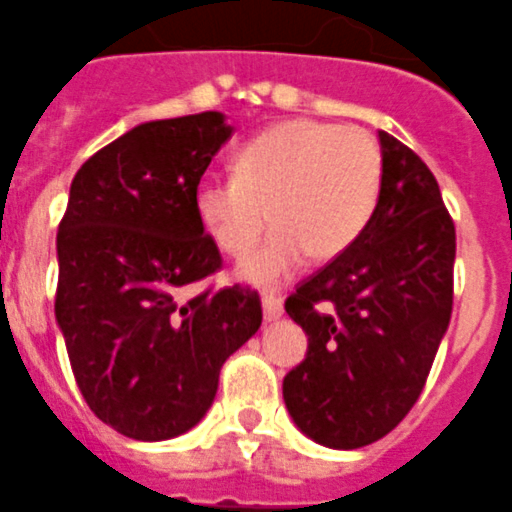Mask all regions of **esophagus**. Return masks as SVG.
Returning <instances> with one entry per match:
<instances>
[{"instance_id": "1", "label": "esophagus", "mask_w": 512, "mask_h": 512, "mask_svg": "<svg viewBox=\"0 0 512 512\" xmlns=\"http://www.w3.org/2000/svg\"><path fill=\"white\" fill-rule=\"evenodd\" d=\"M283 314V304L278 296H273V293H265L262 296V319L265 322H275V319H281Z\"/></svg>"}]
</instances>
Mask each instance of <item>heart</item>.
I'll use <instances>...</instances> for the list:
<instances>
[{"label":"heart","mask_w":512,"mask_h":512,"mask_svg":"<svg viewBox=\"0 0 512 512\" xmlns=\"http://www.w3.org/2000/svg\"><path fill=\"white\" fill-rule=\"evenodd\" d=\"M379 141L355 126L293 118L239 146L234 175H208L193 190L195 219L216 250L239 257L265 224L270 237L239 262L237 278L270 288L306 255L340 257L371 221L381 193Z\"/></svg>","instance_id":"heart-1"}]
</instances>
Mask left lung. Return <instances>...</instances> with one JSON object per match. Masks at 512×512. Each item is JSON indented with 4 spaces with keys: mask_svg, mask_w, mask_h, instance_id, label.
Returning a JSON list of instances; mask_svg holds the SVG:
<instances>
[{
    "mask_svg": "<svg viewBox=\"0 0 512 512\" xmlns=\"http://www.w3.org/2000/svg\"><path fill=\"white\" fill-rule=\"evenodd\" d=\"M384 177L371 221L340 257L288 296L309 337L286 373L296 428L327 448H361L420 397L451 322L456 229L428 164L379 131Z\"/></svg>",
    "mask_w": 512,
    "mask_h": 512,
    "instance_id": "1",
    "label": "left lung"
}]
</instances>
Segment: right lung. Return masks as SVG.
I'll list each match as a JSON object with an SVG mask.
<instances>
[{"label":"right lung","instance_id":"right-lung-1","mask_svg":"<svg viewBox=\"0 0 512 512\" xmlns=\"http://www.w3.org/2000/svg\"><path fill=\"white\" fill-rule=\"evenodd\" d=\"M231 133L216 110L141 123L71 180L56 322L84 402L133 441L195 428L224 361L260 330L250 288L188 296L221 268L193 190Z\"/></svg>","mask_w":512,"mask_h":512}]
</instances>
